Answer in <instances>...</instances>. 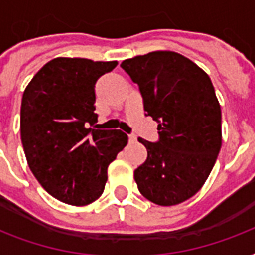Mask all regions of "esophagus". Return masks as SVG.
Returning a JSON list of instances; mask_svg holds the SVG:
<instances>
[{
    "label": "esophagus",
    "instance_id": "esophagus-1",
    "mask_svg": "<svg viewBox=\"0 0 255 255\" xmlns=\"http://www.w3.org/2000/svg\"><path fill=\"white\" fill-rule=\"evenodd\" d=\"M128 140H129V143H135L136 136L135 135H129V136H128Z\"/></svg>",
    "mask_w": 255,
    "mask_h": 255
}]
</instances>
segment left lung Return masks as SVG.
I'll list each match as a JSON object with an SVG mask.
<instances>
[{"label": "left lung", "mask_w": 255, "mask_h": 255, "mask_svg": "<svg viewBox=\"0 0 255 255\" xmlns=\"http://www.w3.org/2000/svg\"><path fill=\"white\" fill-rule=\"evenodd\" d=\"M120 66L139 86L145 115L159 123L157 141L137 139L148 151L133 173L140 193L163 206L185 201L204 185L221 149V108L210 78L173 51Z\"/></svg>", "instance_id": "obj_1"}]
</instances>
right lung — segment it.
<instances>
[{
  "label": "right lung",
  "instance_id": "obj_1",
  "mask_svg": "<svg viewBox=\"0 0 255 255\" xmlns=\"http://www.w3.org/2000/svg\"><path fill=\"white\" fill-rule=\"evenodd\" d=\"M116 65L55 58L34 75L22 96L27 164L47 193L70 205L100 197L108 165L128 143L120 129H95V85Z\"/></svg>",
  "mask_w": 255,
  "mask_h": 255
}]
</instances>
